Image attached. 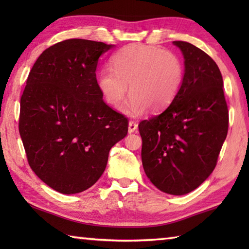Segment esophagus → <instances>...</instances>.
<instances>
[{"label":"esophagus","mask_w":249,"mask_h":249,"mask_svg":"<svg viewBox=\"0 0 249 249\" xmlns=\"http://www.w3.org/2000/svg\"><path fill=\"white\" fill-rule=\"evenodd\" d=\"M138 128V124L135 121H129L128 123V131L129 133H135V131Z\"/></svg>","instance_id":"obj_1"}]
</instances>
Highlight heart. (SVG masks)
Masks as SVG:
<instances>
[{"mask_svg": "<svg viewBox=\"0 0 249 249\" xmlns=\"http://www.w3.org/2000/svg\"><path fill=\"white\" fill-rule=\"evenodd\" d=\"M112 68L97 77V87L109 105L119 106L129 86L130 98L123 106L128 115L149 108L157 112L177 98L185 80L186 66L178 53L156 46L133 44L120 49L111 59Z\"/></svg>", "mask_w": 249, "mask_h": 249, "instance_id": "heart-1", "label": "heart"}]
</instances>
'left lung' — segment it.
<instances>
[{
    "label": "left lung",
    "instance_id": "8db88e82",
    "mask_svg": "<svg viewBox=\"0 0 249 249\" xmlns=\"http://www.w3.org/2000/svg\"><path fill=\"white\" fill-rule=\"evenodd\" d=\"M173 44L184 55L183 87L165 111L138 127L146 177L161 192L181 196L213 172L228 134L229 113L223 77L212 57L187 41Z\"/></svg>",
    "mask_w": 249,
    "mask_h": 249
}]
</instances>
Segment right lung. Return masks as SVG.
Returning <instances> with one entry per match:
<instances>
[{
  "mask_svg": "<svg viewBox=\"0 0 249 249\" xmlns=\"http://www.w3.org/2000/svg\"><path fill=\"white\" fill-rule=\"evenodd\" d=\"M113 45L71 38L34 63L20 99L19 133L32 170L62 194L81 193L102 177L128 120L97 87L99 56Z\"/></svg>",
  "mask_w": 249,
  "mask_h": 249,
  "instance_id": "right-lung-1",
  "label": "right lung"
}]
</instances>
